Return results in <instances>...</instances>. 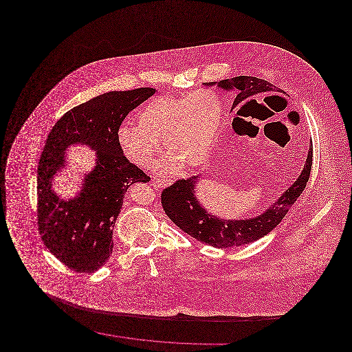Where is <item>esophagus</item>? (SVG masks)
<instances>
[{
	"mask_svg": "<svg viewBox=\"0 0 352 352\" xmlns=\"http://www.w3.org/2000/svg\"><path fill=\"white\" fill-rule=\"evenodd\" d=\"M154 184H155L157 187H164V186L168 184V179H160V178H157V179H154Z\"/></svg>",
	"mask_w": 352,
	"mask_h": 352,
	"instance_id": "esophagus-1",
	"label": "esophagus"
}]
</instances>
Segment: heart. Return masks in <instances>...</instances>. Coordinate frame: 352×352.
I'll use <instances>...</instances> for the list:
<instances>
[{"label": "heart", "instance_id": "b5f03b06", "mask_svg": "<svg viewBox=\"0 0 352 352\" xmlns=\"http://www.w3.org/2000/svg\"><path fill=\"white\" fill-rule=\"evenodd\" d=\"M221 115L218 95L208 89L184 98H154L138 112L137 125L118 129V146L140 168H149L154 162L160 142L168 153L158 165L161 173L177 171L184 164L197 166L214 151Z\"/></svg>", "mask_w": 352, "mask_h": 352}]
</instances>
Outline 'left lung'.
<instances>
[{
    "instance_id": "left-lung-1",
    "label": "left lung",
    "mask_w": 352,
    "mask_h": 352,
    "mask_svg": "<svg viewBox=\"0 0 352 352\" xmlns=\"http://www.w3.org/2000/svg\"><path fill=\"white\" fill-rule=\"evenodd\" d=\"M210 84H218V87L227 91H237L232 109L244 101L253 100L258 95L276 91L273 84L253 76H236L232 79ZM311 164L313 144L309 148L306 162L297 181L285 191L278 201H274L268 210L256 218L220 219L207 212V210L201 207V201L197 199L194 194L195 184L199 181V177L197 175H192L187 179H178L164 188L161 194V203L168 219L184 232L197 239L198 241L217 248H231L250 244L268 234L281 223L290 207L300 198L302 191L305 190L310 178Z\"/></svg>"
}]
</instances>
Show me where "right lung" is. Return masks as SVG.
I'll return each instance as SVG.
<instances>
[{
  "mask_svg": "<svg viewBox=\"0 0 352 352\" xmlns=\"http://www.w3.org/2000/svg\"><path fill=\"white\" fill-rule=\"evenodd\" d=\"M154 92L144 87L96 96L65 113L47 135L38 165V231L46 248L76 273H94L108 261L128 187L151 181L126 160L116 135L128 113ZM74 143L96 150L97 166L86 176L81 194L65 201L50 190V179L64 166V153Z\"/></svg>",
  "mask_w": 352,
  "mask_h": 352,
  "instance_id": "add662e5",
  "label": "right lung"
}]
</instances>
